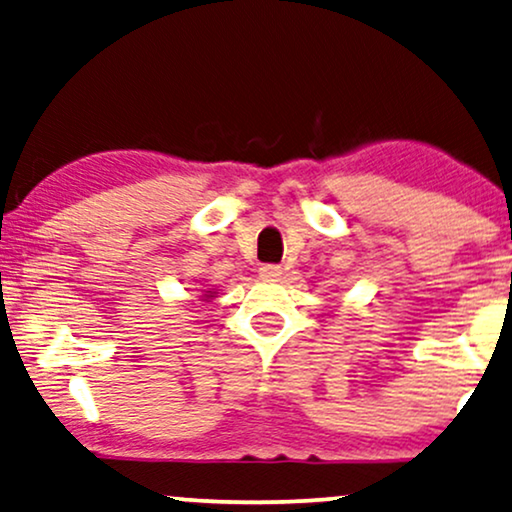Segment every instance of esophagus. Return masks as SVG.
I'll use <instances>...</instances> for the list:
<instances>
[{
    "instance_id": "esophagus-1",
    "label": "esophagus",
    "mask_w": 512,
    "mask_h": 512,
    "mask_svg": "<svg viewBox=\"0 0 512 512\" xmlns=\"http://www.w3.org/2000/svg\"><path fill=\"white\" fill-rule=\"evenodd\" d=\"M258 275H261L263 280H280V277H282V268H280V265H272V263L261 265V270H258Z\"/></svg>"
}]
</instances>
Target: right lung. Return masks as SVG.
Listing matches in <instances>:
<instances>
[{"mask_svg": "<svg viewBox=\"0 0 512 512\" xmlns=\"http://www.w3.org/2000/svg\"><path fill=\"white\" fill-rule=\"evenodd\" d=\"M216 294H218V291H204V301H211V298H216Z\"/></svg>", "mask_w": 512, "mask_h": 512, "instance_id": "obj_1", "label": "right lung"}]
</instances>
